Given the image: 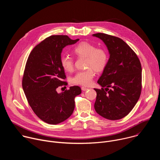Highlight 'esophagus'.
Wrapping results in <instances>:
<instances>
[{"label":"esophagus","mask_w":160,"mask_h":160,"mask_svg":"<svg viewBox=\"0 0 160 160\" xmlns=\"http://www.w3.org/2000/svg\"><path fill=\"white\" fill-rule=\"evenodd\" d=\"M82 90H83V91H85V90H87L88 88H87V87H82Z\"/></svg>","instance_id":"obj_1"}]
</instances>
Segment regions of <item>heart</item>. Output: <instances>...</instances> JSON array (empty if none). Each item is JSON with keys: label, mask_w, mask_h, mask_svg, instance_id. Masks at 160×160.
I'll list each match as a JSON object with an SVG mask.
<instances>
[{"label": "heart", "mask_w": 160, "mask_h": 160, "mask_svg": "<svg viewBox=\"0 0 160 160\" xmlns=\"http://www.w3.org/2000/svg\"><path fill=\"white\" fill-rule=\"evenodd\" d=\"M75 55L86 58L85 66L87 70L78 72L72 78V83L75 85L88 86L92 83L95 75L94 70L98 72L102 71L108 61V54L102 48H97L96 45L87 42L79 43L73 49ZM61 65L68 72L73 70L74 64L73 59L68 56L61 58Z\"/></svg>", "instance_id": "obj_1"}]
</instances>
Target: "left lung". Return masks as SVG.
<instances>
[{
  "label": "left lung",
  "instance_id": "8db88e82",
  "mask_svg": "<svg viewBox=\"0 0 160 160\" xmlns=\"http://www.w3.org/2000/svg\"><path fill=\"white\" fill-rule=\"evenodd\" d=\"M106 45L109 58L98 83L96 111L111 120L123 118L132 111L141 92L142 67L133 51L121 38L105 33L92 35ZM105 88H104L103 87ZM111 87V89H109Z\"/></svg>",
  "mask_w": 160,
  "mask_h": 160
}]
</instances>
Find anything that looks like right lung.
<instances>
[{"instance_id": "obj_1", "label": "right lung", "mask_w": 160, "mask_h": 160, "mask_svg": "<svg viewBox=\"0 0 160 160\" xmlns=\"http://www.w3.org/2000/svg\"><path fill=\"white\" fill-rule=\"evenodd\" d=\"M78 40L67 35H52L38 44L28 56L22 89L36 115L45 123L56 125L67 120L73 112L75 96L82 92L78 86L61 93L56 90L66 83L62 82L66 75L61 65L62 49Z\"/></svg>"}]
</instances>
